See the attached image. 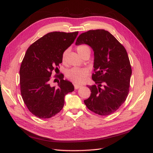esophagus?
Returning <instances> with one entry per match:
<instances>
[{"label":"esophagus","instance_id":"obj_1","mask_svg":"<svg viewBox=\"0 0 153 153\" xmlns=\"http://www.w3.org/2000/svg\"><path fill=\"white\" fill-rule=\"evenodd\" d=\"M80 87H82V85H77V84H74V88L75 89H78Z\"/></svg>","mask_w":153,"mask_h":153}]
</instances>
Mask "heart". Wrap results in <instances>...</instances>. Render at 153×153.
Wrapping results in <instances>:
<instances>
[{"label": "heart", "mask_w": 153, "mask_h": 153, "mask_svg": "<svg viewBox=\"0 0 153 153\" xmlns=\"http://www.w3.org/2000/svg\"><path fill=\"white\" fill-rule=\"evenodd\" d=\"M76 49L77 53L82 56H83V54L87 52H90V48L85 45H79L77 47ZM67 53L68 51L66 50L63 52L62 55V60L63 62L66 61ZM89 74V70L86 68H72L66 71V76L67 78L77 84H81L85 82Z\"/></svg>", "instance_id": "obj_1"}]
</instances>
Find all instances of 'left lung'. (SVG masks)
Here are the masks:
<instances>
[{
  "mask_svg": "<svg viewBox=\"0 0 153 153\" xmlns=\"http://www.w3.org/2000/svg\"><path fill=\"white\" fill-rule=\"evenodd\" d=\"M76 44L89 45L95 56L92 79L96 85L88 86L91 94L84 102L97 114H112L125 102L129 91L132 70L126 48L105 30L83 33Z\"/></svg>",
  "mask_w": 153,
  "mask_h": 153,
  "instance_id": "obj_1",
  "label": "left lung"
}]
</instances>
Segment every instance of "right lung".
<instances>
[{
  "instance_id": "1",
  "label": "right lung",
  "mask_w": 153,
  "mask_h": 153,
  "mask_svg": "<svg viewBox=\"0 0 153 153\" xmlns=\"http://www.w3.org/2000/svg\"><path fill=\"white\" fill-rule=\"evenodd\" d=\"M78 31L48 33L31 45L25 53L19 69V87L23 100L30 112L39 118H50L60 112L64 105V96L74 87L58 77V87L50 85L53 71L58 70L63 52L74 43ZM55 80V79H54Z\"/></svg>"
}]
</instances>
